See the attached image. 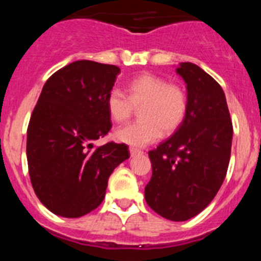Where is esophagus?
<instances>
[{
	"label": "esophagus",
	"instance_id": "esophagus-1",
	"mask_svg": "<svg viewBox=\"0 0 261 261\" xmlns=\"http://www.w3.org/2000/svg\"><path fill=\"white\" fill-rule=\"evenodd\" d=\"M129 153H130V156H135V155H140V154H142V151L140 150V149L130 147V149H129Z\"/></svg>",
	"mask_w": 261,
	"mask_h": 261
}]
</instances>
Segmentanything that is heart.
<instances>
[{
    "instance_id": "heart-1",
    "label": "heart",
    "mask_w": 261,
    "mask_h": 261,
    "mask_svg": "<svg viewBox=\"0 0 261 261\" xmlns=\"http://www.w3.org/2000/svg\"><path fill=\"white\" fill-rule=\"evenodd\" d=\"M128 96L119 89L111 90L106 106L111 119L116 123H125L130 119L135 108L140 110L141 121L117 129L115 138L130 146H145L156 141L162 130L175 132L186 117L188 96L186 90L177 85H168L158 75L141 74L129 82Z\"/></svg>"
}]
</instances>
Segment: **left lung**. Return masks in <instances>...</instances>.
<instances>
[{
	"label": "left lung",
	"mask_w": 261,
	"mask_h": 261,
	"mask_svg": "<svg viewBox=\"0 0 261 261\" xmlns=\"http://www.w3.org/2000/svg\"><path fill=\"white\" fill-rule=\"evenodd\" d=\"M176 73L186 82L188 110L176 132L149 151L153 175L145 200L159 216L181 222L197 216L225 180L232 124L222 87L192 62Z\"/></svg>",
	"instance_id": "obj_1"
}]
</instances>
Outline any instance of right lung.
<instances>
[{
	"label": "right lung",
	"instance_id": "obj_1",
	"mask_svg": "<svg viewBox=\"0 0 261 261\" xmlns=\"http://www.w3.org/2000/svg\"><path fill=\"white\" fill-rule=\"evenodd\" d=\"M120 69L80 60L50 75L27 129V163L45 208L78 218L102 204L108 177L129 158L125 144L94 141L111 129L106 100Z\"/></svg>",
	"mask_w": 261,
	"mask_h": 261
}]
</instances>
